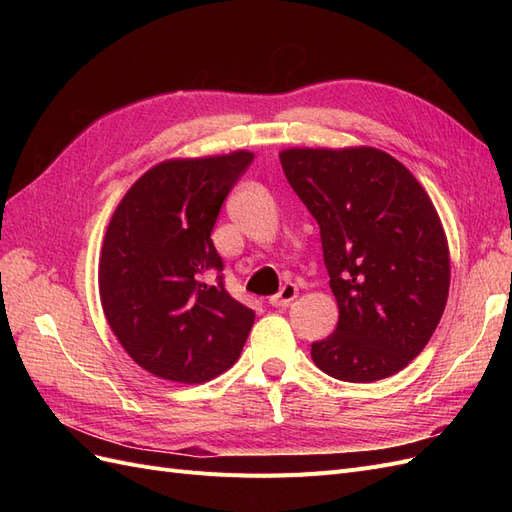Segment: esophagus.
Returning <instances> with one entry per match:
<instances>
[{
	"label": "esophagus",
	"instance_id": "1",
	"mask_svg": "<svg viewBox=\"0 0 512 512\" xmlns=\"http://www.w3.org/2000/svg\"><path fill=\"white\" fill-rule=\"evenodd\" d=\"M297 294H299L297 284H284V286L280 288V292L273 294V297L269 299V303L275 305V307H286V305H290L294 299H297Z\"/></svg>",
	"mask_w": 512,
	"mask_h": 512
}]
</instances>
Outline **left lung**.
I'll return each instance as SVG.
<instances>
[{"label": "left lung", "mask_w": 512, "mask_h": 512, "mask_svg": "<svg viewBox=\"0 0 512 512\" xmlns=\"http://www.w3.org/2000/svg\"><path fill=\"white\" fill-rule=\"evenodd\" d=\"M290 188L320 226L339 320L312 344L314 363L344 382H376L423 352L444 314L448 245L423 185L389 153L286 149Z\"/></svg>", "instance_id": "obj_1"}]
</instances>
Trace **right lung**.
Masks as SVG:
<instances>
[{"instance_id":"1","label":"right lung","mask_w":512,"mask_h":512,"mask_svg":"<svg viewBox=\"0 0 512 512\" xmlns=\"http://www.w3.org/2000/svg\"><path fill=\"white\" fill-rule=\"evenodd\" d=\"M247 151L170 160L138 179L108 224L100 299L113 333L149 374L207 382L237 363L254 312L230 297L211 241Z\"/></svg>"}]
</instances>
